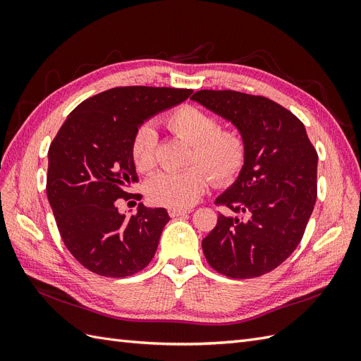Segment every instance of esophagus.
<instances>
[{"label": "esophagus", "instance_id": "esophagus-1", "mask_svg": "<svg viewBox=\"0 0 361 361\" xmlns=\"http://www.w3.org/2000/svg\"><path fill=\"white\" fill-rule=\"evenodd\" d=\"M191 209H179V207H170L169 209V214L170 216H180V215H185V214H190Z\"/></svg>", "mask_w": 361, "mask_h": 361}]
</instances>
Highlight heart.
<instances>
[{"instance_id": "b5f03b06", "label": "heart", "mask_w": 361, "mask_h": 361, "mask_svg": "<svg viewBox=\"0 0 361 361\" xmlns=\"http://www.w3.org/2000/svg\"><path fill=\"white\" fill-rule=\"evenodd\" d=\"M166 126L174 137L191 145V167L179 173H159L150 179L147 195L154 203L188 207L202 197L212 179L227 185L244 169L248 143L241 129L223 128L214 114L190 104L173 110L166 117ZM133 159L141 173L157 167V133L150 126L137 130Z\"/></svg>"}]
</instances>
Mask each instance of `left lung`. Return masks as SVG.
Wrapping results in <instances>:
<instances>
[{"label":"left lung","instance_id":"1","mask_svg":"<svg viewBox=\"0 0 361 361\" xmlns=\"http://www.w3.org/2000/svg\"><path fill=\"white\" fill-rule=\"evenodd\" d=\"M191 99L231 120L248 143L244 169L215 202L226 214L202 241L204 257L231 279L264 276L302 239L318 195V154L301 120L265 96L200 90Z\"/></svg>","mask_w":361,"mask_h":361}]
</instances>
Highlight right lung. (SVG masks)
Here are the masks:
<instances>
[{"instance_id":"obj_1","label":"right lung","mask_w":361,"mask_h":361,"mask_svg":"<svg viewBox=\"0 0 361 361\" xmlns=\"http://www.w3.org/2000/svg\"><path fill=\"white\" fill-rule=\"evenodd\" d=\"M192 93L170 87H114L82 101L64 120L48 150L47 195L64 245L89 271L128 277L155 256L164 207L138 206L129 218L117 199L134 197L138 182L133 141L140 125Z\"/></svg>"}]
</instances>
